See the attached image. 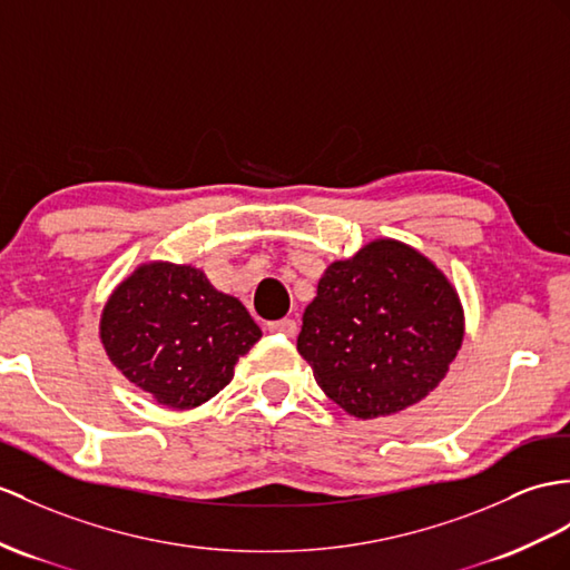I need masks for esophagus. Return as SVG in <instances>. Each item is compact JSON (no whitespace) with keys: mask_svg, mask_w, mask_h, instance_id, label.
Here are the masks:
<instances>
[{"mask_svg":"<svg viewBox=\"0 0 570 570\" xmlns=\"http://www.w3.org/2000/svg\"><path fill=\"white\" fill-rule=\"evenodd\" d=\"M268 331L277 333V336L293 338L297 333V324L293 322V318H277V322H268Z\"/></svg>","mask_w":570,"mask_h":570,"instance_id":"34e87169","label":"esophagus"}]
</instances>
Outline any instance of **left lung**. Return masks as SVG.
I'll return each instance as SVG.
<instances>
[{
  "label": "left lung",
  "mask_w": 570,
  "mask_h": 570,
  "mask_svg": "<svg viewBox=\"0 0 570 570\" xmlns=\"http://www.w3.org/2000/svg\"><path fill=\"white\" fill-rule=\"evenodd\" d=\"M462 336L460 297L435 263L377 239L326 268L304 309L297 351L331 401L370 421L433 392Z\"/></svg>",
  "instance_id": "obj_1"
}]
</instances>
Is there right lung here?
I'll return each instance as SVG.
<instances>
[{
	"mask_svg": "<svg viewBox=\"0 0 570 570\" xmlns=\"http://www.w3.org/2000/svg\"><path fill=\"white\" fill-rule=\"evenodd\" d=\"M261 338L244 304L205 273L145 263L110 295L104 348L125 377L169 409H196L229 384L234 365Z\"/></svg>",
	"mask_w": 570,
	"mask_h": 570,
	"instance_id": "obj_1",
	"label": "right lung"
}]
</instances>
